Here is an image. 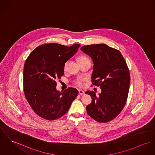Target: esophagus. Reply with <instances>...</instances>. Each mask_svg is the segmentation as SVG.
<instances>
[{
    "label": "esophagus",
    "instance_id": "34e87169",
    "mask_svg": "<svg viewBox=\"0 0 155 155\" xmlns=\"http://www.w3.org/2000/svg\"><path fill=\"white\" fill-rule=\"evenodd\" d=\"M79 94L81 95H83L84 94V92L82 90H79Z\"/></svg>",
    "mask_w": 155,
    "mask_h": 155
}]
</instances>
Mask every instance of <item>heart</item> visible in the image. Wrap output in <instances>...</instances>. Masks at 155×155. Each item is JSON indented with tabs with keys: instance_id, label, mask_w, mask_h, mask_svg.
Returning <instances> with one entry per match:
<instances>
[{
	"instance_id": "1",
	"label": "heart",
	"mask_w": 155,
	"mask_h": 155,
	"mask_svg": "<svg viewBox=\"0 0 155 155\" xmlns=\"http://www.w3.org/2000/svg\"><path fill=\"white\" fill-rule=\"evenodd\" d=\"M87 60H89L88 58L87 57H86L85 56H81L79 57L78 58V61L79 63H81V62H82V61H87ZM68 62H66L64 65V70L66 71L68 69ZM74 84L78 86H82V79H77L75 82H74Z\"/></svg>"
}]
</instances>
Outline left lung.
<instances>
[{
    "label": "left lung",
    "instance_id": "1",
    "mask_svg": "<svg viewBox=\"0 0 155 155\" xmlns=\"http://www.w3.org/2000/svg\"><path fill=\"white\" fill-rule=\"evenodd\" d=\"M81 50L92 58V84L101 89L99 97L94 91L85 92L92 98L86 111L98 122H109L121 113L127 101L130 83L127 63L118 50L104 44L84 45Z\"/></svg>",
    "mask_w": 155,
    "mask_h": 155
}]
</instances>
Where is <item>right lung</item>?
I'll use <instances>...</instances> for the list:
<instances>
[{
    "label": "right lung",
    "instance_id": "add662e5",
    "mask_svg": "<svg viewBox=\"0 0 155 155\" xmlns=\"http://www.w3.org/2000/svg\"><path fill=\"white\" fill-rule=\"evenodd\" d=\"M80 46L44 44L35 48L27 58L23 75L24 94L33 111L41 118L54 120L61 117L78 96L79 92L74 87L57 91L56 80L63 76L65 63Z\"/></svg>",
    "mask_w": 155,
    "mask_h": 155
}]
</instances>
